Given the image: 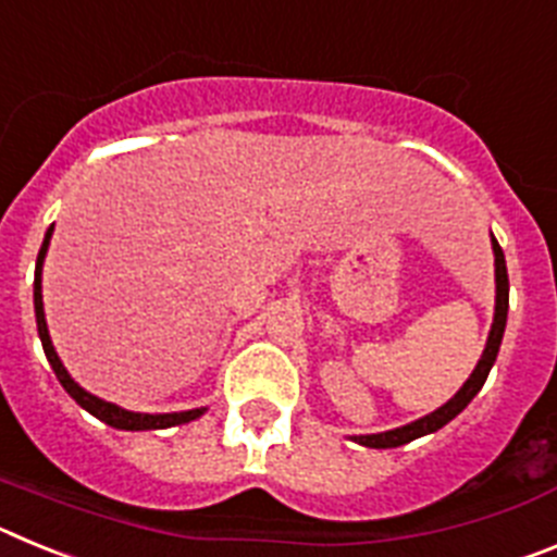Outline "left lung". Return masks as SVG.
Wrapping results in <instances>:
<instances>
[{"mask_svg":"<svg viewBox=\"0 0 557 557\" xmlns=\"http://www.w3.org/2000/svg\"><path fill=\"white\" fill-rule=\"evenodd\" d=\"M491 248H494V278H496V304H494V323H491L488 339H485V351H482L480 362L471 371V376L462 382L460 391L446 401L444 407H437L432 410L430 416L418 418V421H410L405 426H396V430H385V432H373V435H351V441H357L359 446H368V449H396V446H405L416 437H424L437 432L441 426H446L451 418L460 416L466 407H469L471 398L482 391L485 385V379H488L491 368L496 362V354H499L502 346V334H505V323H508V264H505V253H502L499 243H496V236L491 234Z\"/></svg>","mask_w":557,"mask_h":557,"instance_id":"1","label":"left lung"}]
</instances>
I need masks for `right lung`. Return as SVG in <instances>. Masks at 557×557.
I'll list each match as a JSON object with an SVG mask.
<instances>
[{"label": "right lung", "mask_w": 557, "mask_h": 557, "mask_svg": "<svg viewBox=\"0 0 557 557\" xmlns=\"http://www.w3.org/2000/svg\"><path fill=\"white\" fill-rule=\"evenodd\" d=\"M52 228L55 225H49L47 236H44V245L38 250V259H36V282H33V304H36V323H38V337H41V346L44 354H47L49 366L55 371L58 382L63 385V391L69 396L75 398L77 405L83 407L86 412H91L95 418H100L102 424L113 426V430H125V432H145V430H170V426H178V424H189L195 418L203 416L209 407H195V410H184V412H133L125 410L120 405H111L106 398L95 396V393L83 391L77 385L75 379L69 376V371L63 368L61 357H58L55 346H52V337H49V329H47V318H44V295H41V270H44V259H47V248H49V239H52Z\"/></svg>", "instance_id": "add662e5"}]
</instances>
